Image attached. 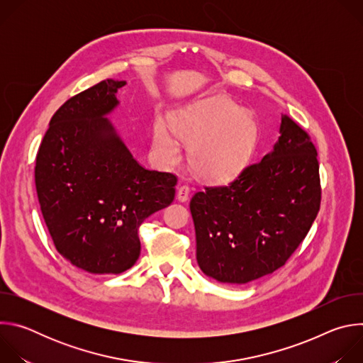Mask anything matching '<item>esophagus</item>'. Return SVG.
I'll return each instance as SVG.
<instances>
[{
	"instance_id": "obj_1",
	"label": "esophagus",
	"mask_w": 363,
	"mask_h": 363,
	"mask_svg": "<svg viewBox=\"0 0 363 363\" xmlns=\"http://www.w3.org/2000/svg\"><path fill=\"white\" fill-rule=\"evenodd\" d=\"M177 196H178L179 201L185 202V201L188 199V196H189V186H188V185H181V186L178 188Z\"/></svg>"
}]
</instances>
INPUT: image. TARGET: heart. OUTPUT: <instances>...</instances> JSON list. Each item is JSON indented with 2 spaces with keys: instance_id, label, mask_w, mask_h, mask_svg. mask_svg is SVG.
Listing matches in <instances>:
<instances>
[{
  "instance_id": "obj_1",
  "label": "heart",
  "mask_w": 363,
  "mask_h": 363,
  "mask_svg": "<svg viewBox=\"0 0 363 363\" xmlns=\"http://www.w3.org/2000/svg\"><path fill=\"white\" fill-rule=\"evenodd\" d=\"M172 126L179 138L191 145L192 168L211 181L237 177L248 164L258 135L254 118L221 97L185 108L174 116ZM174 133L164 121L153 125V146L168 162H175L181 152Z\"/></svg>"
}]
</instances>
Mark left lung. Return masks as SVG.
Masks as SVG:
<instances>
[{"label": "left lung", "instance_id": "8db88e82", "mask_svg": "<svg viewBox=\"0 0 363 363\" xmlns=\"http://www.w3.org/2000/svg\"><path fill=\"white\" fill-rule=\"evenodd\" d=\"M320 199L318 150L298 123L281 115L279 140L262 161L192 196L199 269L228 284L272 274L306 238Z\"/></svg>", "mask_w": 363, "mask_h": 363}]
</instances>
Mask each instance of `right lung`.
Masks as SVG:
<instances>
[{"label": "right lung", "mask_w": 363, "mask_h": 363, "mask_svg": "<svg viewBox=\"0 0 363 363\" xmlns=\"http://www.w3.org/2000/svg\"><path fill=\"white\" fill-rule=\"evenodd\" d=\"M125 84L106 79L70 97L51 118L35 158L51 240L93 274L130 269L140 254V224L175 198L177 175L142 167L105 118Z\"/></svg>", "instance_id": "1"}]
</instances>
